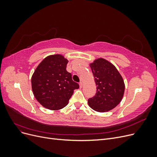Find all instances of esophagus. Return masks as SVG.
Segmentation results:
<instances>
[{
    "instance_id": "34e87169",
    "label": "esophagus",
    "mask_w": 157,
    "mask_h": 157,
    "mask_svg": "<svg viewBox=\"0 0 157 157\" xmlns=\"http://www.w3.org/2000/svg\"><path fill=\"white\" fill-rule=\"evenodd\" d=\"M79 86H80V88H82V86H83V83L82 82H79Z\"/></svg>"
}]
</instances>
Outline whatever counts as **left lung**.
I'll return each mask as SVG.
<instances>
[{
	"instance_id": "left-lung-1",
	"label": "left lung",
	"mask_w": 157,
	"mask_h": 157,
	"mask_svg": "<svg viewBox=\"0 0 157 157\" xmlns=\"http://www.w3.org/2000/svg\"><path fill=\"white\" fill-rule=\"evenodd\" d=\"M97 86L96 94L88 99L94 111L107 112L117 106L124 96L125 85L121 75L109 61L98 58L90 64Z\"/></svg>"
}]
</instances>
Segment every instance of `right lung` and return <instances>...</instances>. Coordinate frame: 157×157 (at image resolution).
I'll return each mask as SVG.
<instances>
[{"instance_id": "1", "label": "right lung", "mask_w": 157, "mask_h": 157, "mask_svg": "<svg viewBox=\"0 0 157 157\" xmlns=\"http://www.w3.org/2000/svg\"><path fill=\"white\" fill-rule=\"evenodd\" d=\"M68 60L61 54L47 56L37 66L31 78L33 94L40 105L59 110L68 104L79 85L66 70Z\"/></svg>"}]
</instances>
